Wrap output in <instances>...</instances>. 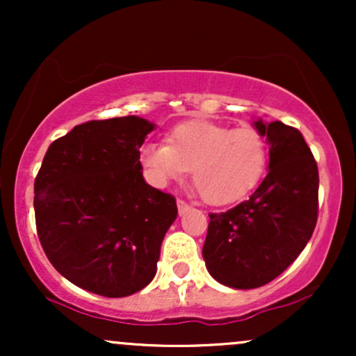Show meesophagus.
I'll list each match as a JSON object with an SVG mask.
<instances>
[{"instance_id":"34e87169","label":"esophagus","mask_w":356,"mask_h":356,"mask_svg":"<svg viewBox=\"0 0 356 356\" xmlns=\"http://www.w3.org/2000/svg\"><path fill=\"white\" fill-rule=\"evenodd\" d=\"M177 209H179V214L182 216L191 209V206L186 201H184V199H177Z\"/></svg>"}]
</instances>
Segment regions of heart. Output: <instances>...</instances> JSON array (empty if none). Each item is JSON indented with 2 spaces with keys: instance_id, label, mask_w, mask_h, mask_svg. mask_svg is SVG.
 <instances>
[{
  "instance_id": "1",
  "label": "heart",
  "mask_w": 356,
  "mask_h": 356,
  "mask_svg": "<svg viewBox=\"0 0 356 356\" xmlns=\"http://www.w3.org/2000/svg\"><path fill=\"white\" fill-rule=\"evenodd\" d=\"M140 162L157 184L182 177L192 169V184L206 202L232 204L248 195L263 179L268 142L252 125L239 129L209 120L175 125L167 144L149 142Z\"/></svg>"
}]
</instances>
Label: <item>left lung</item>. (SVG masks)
Instances as JSON below:
<instances>
[{"instance_id":"obj_1","label":"left lung","mask_w":356,"mask_h":356,"mask_svg":"<svg viewBox=\"0 0 356 356\" xmlns=\"http://www.w3.org/2000/svg\"><path fill=\"white\" fill-rule=\"evenodd\" d=\"M256 129L268 138L264 181L226 212H211L202 256L220 284L252 289L268 284L300 256L318 220V165L301 132L283 122Z\"/></svg>"}]
</instances>
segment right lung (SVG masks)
<instances>
[{
    "label": "right lung",
    "instance_id": "right-lung-1",
    "mask_svg": "<svg viewBox=\"0 0 356 356\" xmlns=\"http://www.w3.org/2000/svg\"><path fill=\"white\" fill-rule=\"evenodd\" d=\"M154 124L127 115L90 120L56 138L35 179V220L53 268L107 298L154 280L177 204L144 181L140 147Z\"/></svg>",
    "mask_w": 356,
    "mask_h": 356
}]
</instances>
